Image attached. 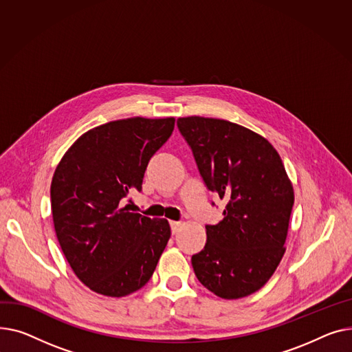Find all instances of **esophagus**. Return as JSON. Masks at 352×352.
I'll return each mask as SVG.
<instances>
[{
	"label": "esophagus",
	"instance_id": "1",
	"mask_svg": "<svg viewBox=\"0 0 352 352\" xmlns=\"http://www.w3.org/2000/svg\"><path fill=\"white\" fill-rule=\"evenodd\" d=\"M180 226H182L180 221H170V229H172V233H173V234H176V233L179 232Z\"/></svg>",
	"mask_w": 352,
	"mask_h": 352
}]
</instances>
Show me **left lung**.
Segmentation results:
<instances>
[{
  "mask_svg": "<svg viewBox=\"0 0 352 352\" xmlns=\"http://www.w3.org/2000/svg\"><path fill=\"white\" fill-rule=\"evenodd\" d=\"M177 128L206 188L227 201L223 219L206 224L208 240L192 256L195 274L221 298L250 296L285 252L294 192L281 157L267 139L229 120L179 118Z\"/></svg>",
  "mask_w": 352,
  "mask_h": 352,
  "instance_id": "8db88e82",
  "label": "left lung"
}]
</instances>
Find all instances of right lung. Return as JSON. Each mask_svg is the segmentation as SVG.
<instances>
[{"instance_id":"add662e5","label":"right lung","mask_w":352,"mask_h":352,"mask_svg":"<svg viewBox=\"0 0 352 352\" xmlns=\"http://www.w3.org/2000/svg\"><path fill=\"white\" fill-rule=\"evenodd\" d=\"M175 128V118H129L82 135L51 183L55 233L76 277L92 292L125 297L146 284L170 239L166 219L122 208L142 190L151 157Z\"/></svg>"}]
</instances>
